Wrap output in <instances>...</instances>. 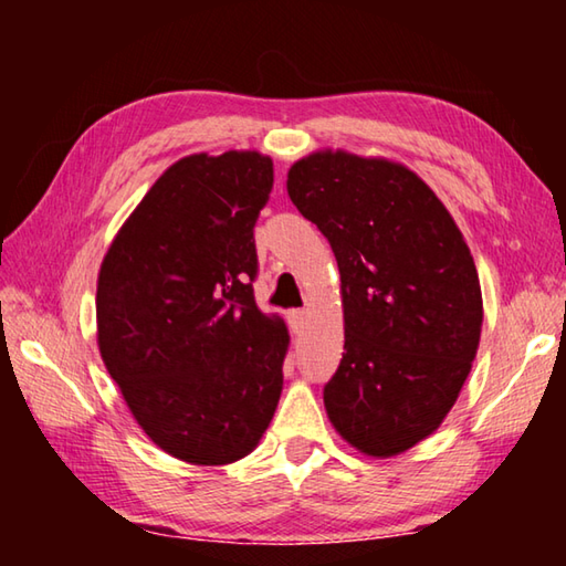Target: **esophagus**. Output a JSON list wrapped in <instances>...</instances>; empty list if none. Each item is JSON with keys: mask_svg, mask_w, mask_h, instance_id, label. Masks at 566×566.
Returning <instances> with one entry per match:
<instances>
[{"mask_svg": "<svg viewBox=\"0 0 566 566\" xmlns=\"http://www.w3.org/2000/svg\"><path fill=\"white\" fill-rule=\"evenodd\" d=\"M286 322H290V329H292L294 334H300V332L304 329V324H306V312H304V310L286 312Z\"/></svg>", "mask_w": 566, "mask_h": 566, "instance_id": "esophagus-1", "label": "esophagus"}]
</instances>
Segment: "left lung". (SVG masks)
I'll list each match as a JSON object with an SVG mask.
<instances>
[{"label": "left lung", "instance_id": "obj_1", "mask_svg": "<svg viewBox=\"0 0 566 566\" xmlns=\"http://www.w3.org/2000/svg\"><path fill=\"white\" fill-rule=\"evenodd\" d=\"M286 195L329 239L339 266L344 352L324 387L332 427L389 459L442 427L482 337V286L462 232L401 161L317 149Z\"/></svg>", "mask_w": 566, "mask_h": 566}]
</instances>
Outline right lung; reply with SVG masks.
Listing matches in <instances>:
<instances>
[{
    "label": "right lung",
    "instance_id": "right-lung-1",
    "mask_svg": "<svg viewBox=\"0 0 566 566\" xmlns=\"http://www.w3.org/2000/svg\"><path fill=\"white\" fill-rule=\"evenodd\" d=\"M274 181L256 149L181 157L114 234L97 276V344L161 452L232 464L282 395L290 332L254 302V222Z\"/></svg>",
    "mask_w": 566,
    "mask_h": 566
}]
</instances>
